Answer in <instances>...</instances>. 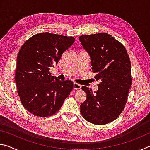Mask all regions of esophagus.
<instances>
[{
	"label": "esophagus",
	"mask_w": 150,
	"mask_h": 150,
	"mask_svg": "<svg viewBox=\"0 0 150 150\" xmlns=\"http://www.w3.org/2000/svg\"><path fill=\"white\" fill-rule=\"evenodd\" d=\"M81 86L79 84H77V83H73V89L79 90V89H81Z\"/></svg>",
	"instance_id": "34e87169"
}]
</instances>
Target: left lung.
<instances>
[{
  "mask_svg": "<svg viewBox=\"0 0 150 150\" xmlns=\"http://www.w3.org/2000/svg\"><path fill=\"white\" fill-rule=\"evenodd\" d=\"M89 54L95 79L100 81L98 90L93 92L83 86L87 95L80 106L86 120L104 125L117 118L123 111L132 85L131 64L125 47L105 32L79 37Z\"/></svg>",
  "mask_w": 150,
  "mask_h": 150,
  "instance_id": "obj_1",
  "label": "left lung"
}]
</instances>
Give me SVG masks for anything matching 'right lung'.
<instances>
[{
  "label": "right lung",
  "instance_id": "add662e5",
  "mask_svg": "<svg viewBox=\"0 0 150 150\" xmlns=\"http://www.w3.org/2000/svg\"><path fill=\"white\" fill-rule=\"evenodd\" d=\"M74 42L72 36L43 32L30 38L20 48L15 81L22 105L32 115H55L71 92L72 81L58 80L49 71Z\"/></svg>",
  "mask_w": 150,
  "mask_h": 150
}]
</instances>
